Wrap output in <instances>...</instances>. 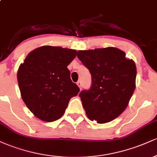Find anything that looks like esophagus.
<instances>
[{"instance_id":"obj_1","label":"esophagus","mask_w":157,"mask_h":157,"mask_svg":"<svg viewBox=\"0 0 157 157\" xmlns=\"http://www.w3.org/2000/svg\"><path fill=\"white\" fill-rule=\"evenodd\" d=\"M77 86H78V87L80 88V89H82V82H81L80 80H79L78 82H77Z\"/></svg>"}]
</instances>
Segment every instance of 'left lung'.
I'll return each mask as SVG.
<instances>
[{
	"label": "left lung",
	"mask_w": 157,
	"mask_h": 157,
	"mask_svg": "<svg viewBox=\"0 0 157 157\" xmlns=\"http://www.w3.org/2000/svg\"><path fill=\"white\" fill-rule=\"evenodd\" d=\"M77 57L92 80L91 89L79 94L88 118L100 124L112 121L125 111L135 90L134 61L114 47L80 50Z\"/></svg>",
	"instance_id": "1"
}]
</instances>
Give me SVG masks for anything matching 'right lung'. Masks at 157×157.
I'll return each instance as SVG.
<instances>
[{
    "label": "right lung",
    "mask_w": 157,
    "mask_h": 157,
    "mask_svg": "<svg viewBox=\"0 0 157 157\" xmlns=\"http://www.w3.org/2000/svg\"><path fill=\"white\" fill-rule=\"evenodd\" d=\"M77 55L75 49L44 46L26 56L17 71L23 102L40 120L53 122L63 115L80 89L70 78L67 66Z\"/></svg>",
    "instance_id": "1"
}]
</instances>
